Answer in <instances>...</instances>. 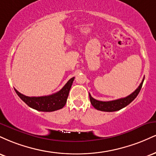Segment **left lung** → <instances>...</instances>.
Instances as JSON below:
<instances>
[{"mask_svg":"<svg viewBox=\"0 0 156 156\" xmlns=\"http://www.w3.org/2000/svg\"><path fill=\"white\" fill-rule=\"evenodd\" d=\"M144 78H143L142 81L139 86V87L136 89L134 92L130 94V95L125 97V98H120V99L115 100V101H100L98 100L94 99L91 94H89V99H90V102L92 105L94 106V108L97 110L102 111V112H116V111H119L120 109L123 108L124 107L127 106L128 104H130L132 101L136 98L138 94H139V92H140L141 87H142L143 82H144Z\"/></svg>","mask_w":156,"mask_h":156,"instance_id":"1","label":"left lung"}]
</instances>
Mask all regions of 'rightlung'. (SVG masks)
<instances>
[{"mask_svg": "<svg viewBox=\"0 0 156 156\" xmlns=\"http://www.w3.org/2000/svg\"><path fill=\"white\" fill-rule=\"evenodd\" d=\"M74 79L75 77L70 78L61 90L48 96L28 97L21 94L17 89H15V90L20 99L31 108L39 112H54L62 108L65 105Z\"/></svg>", "mask_w": 156, "mask_h": 156, "instance_id": "obj_1", "label": "right lung"}]
</instances>
